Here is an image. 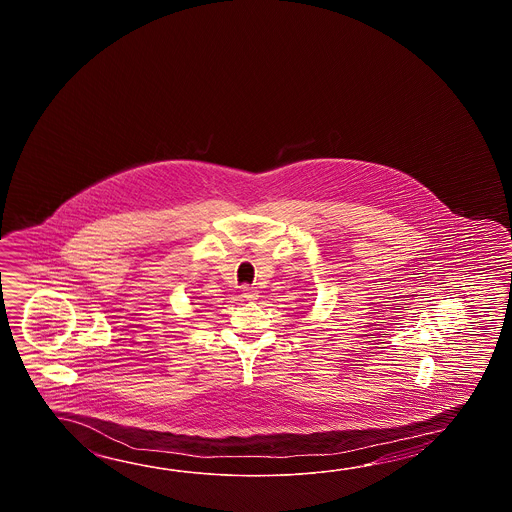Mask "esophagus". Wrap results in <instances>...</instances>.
Wrapping results in <instances>:
<instances>
[{
	"instance_id": "1",
	"label": "esophagus",
	"mask_w": 512,
	"mask_h": 512,
	"mask_svg": "<svg viewBox=\"0 0 512 512\" xmlns=\"http://www.w3.org/2000/svg\"><path fill=\"white\" fill-rule=\"evenodd\" d=\"M256 296H258V289L256 287H249V285L243 287V291H241V298L243 300H256Z\"/></svg>"
}]
</instances>
